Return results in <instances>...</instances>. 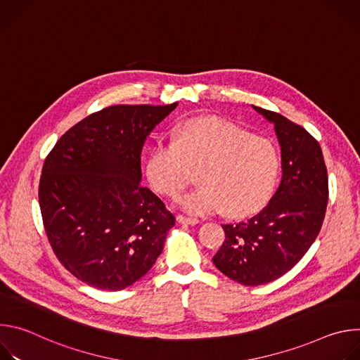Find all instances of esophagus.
<instances>
[{
  "label": "esophagus",
  "instance_id": "1",
  "mask_svg": "<svg viewBox=\"0 0 360 360\" xmlns=\"http://www.w3.org/2000/svg\"><path fill=\"white\" fill-rule=\"evenodd\" d=\"M176 221L179 224H188V225H198L200 222L198 218H189V217H185V215H178Z\"/></svg>",
  "mask_w": 360,
  "mask_h": 360
}]
</instances>
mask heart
Masks as SVG:
<instances>
[{"mask_svg": "<svg viewBox=\"0 0 360 360\" xmlns=\"http://www.w3.org/2000/svg\"><path fill=\"white\" fill-rule=\"evenodd\" d=\"M199 169L200 186L182 195L178 205L189 214L225 211L242 218L262 210L275 192L281 153L274 141L215 117L185 121L175 141L152 146L145 172L152 188L176 196Z\"/></svg>", "mask_w": 360, "mask_h": 360, "instance_id": "heart-1", "label": "heart"}]
</instances>
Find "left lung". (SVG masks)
Returning a JSON list of instances; mask_svg holds the SVG:
<instances>
[{
    "mask_svg": "<svg viewBox=\"0 0 360 360\" xmlns=\"http://www.w3.org/2000/svg\"><path fill=\"white\" fill-rule=\"evenodd\" d=\"M281 145L282 181L266 207L248 221L222 225L215 266L232 281L258 286L290 271L315 242L328 205V171L319 142L281 114L253 107Z\"/></svg>",
    "mask_w": 360,
    "mask_h": 360,
    "instance_id": "obj_1",
    "label": "left lung"
}]
</instances>
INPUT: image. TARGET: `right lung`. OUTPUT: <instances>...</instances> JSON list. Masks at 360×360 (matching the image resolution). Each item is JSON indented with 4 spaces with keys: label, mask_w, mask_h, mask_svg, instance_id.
<instances>
[{
    "label": "right lung",
    "mask_w": 360,
    "mask_h": 360,
    "mask_svg": "<svg viewBox=\"0 0 360 360\" xmlns=\"http://www.w3.org/2000/svg\"><path fill=\"white\" fill-rule=\"evenodd\" d=\"M178 105H114L68 129L46 157L39 208L60 262L101 290L141 279L164 249L175 217L141 185L146 136Z\"/></svg>",
    "instance_id": "add662e5"
}]
</instances>
